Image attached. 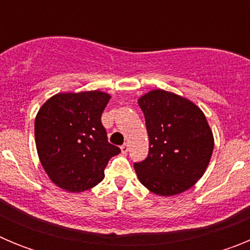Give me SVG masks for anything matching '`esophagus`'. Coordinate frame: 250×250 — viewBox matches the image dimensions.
<instances>
[{"instance_id":"esophagus-1","label":"esophagus","mask_w":250,"mask_h":250,"mask_svg":"<svg viewBox=\"0 0 250 250\" xmlns=\"http://www.w3.org/2000/svg\"><path fill=\"white\" fill-rule=\"evenodd\" d=\"M121 152H123V154H126L127 151H129V144H126V143H125V144L124 145H121Z\"/></svg>"}]
</instances>
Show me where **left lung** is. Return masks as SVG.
<instances>
[{
    "label": "left lung",
    "mask_w": 250,
    "mask_h": 250,
    "mask_svg": "<svg viewBox=\"0 0 250 250\" xmlns=\"http://www.w3.org/2000/svg\"><path fill=\"white\" fill-rule=\"evenodd\" d=\"M149 135V155L134 164L147 190L173 196L190 189L204 175L214 136L199 106L174 92L156 89L138 100Z\"/></svg>",
    "instance_id": "1"
}]
</instances>
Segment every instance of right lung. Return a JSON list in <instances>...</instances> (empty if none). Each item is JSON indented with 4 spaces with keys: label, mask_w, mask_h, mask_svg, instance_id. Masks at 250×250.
I'll use <instances>...</instances> for the list:
<instances>
[{
    "label": "right lung",
    "mask_w": 250,
    "mask_h": 250,
    "mask_svg": "<svg viewBox=\"0 0 250 250\" xmlns=\"http://www.w3.org/2000/svg\"><path fill=\"white\" fill-rule=\"evenodd\" d=\"M111 95L100 90L59 92L35 119L37 155L50 180L68 193L98 185L120 149L109 144L101 114Z\"/></svg>",
    "instance_id": "1"
}]
</instances>
